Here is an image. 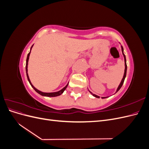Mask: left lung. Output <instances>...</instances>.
<instances>
[{
	"mask_svg": "<svg viewBox=\"0 0 149 149\" xmlns=\"http://www.w3.org/2000/svg\"><path fill=\"white\" fill-rule=\"evenodd\" d=\"M121 49H122V52H123V55H124V58L125 70H124V73L123 78V79H122V80H121V82H120V84L119 85V86H118V89H117V90H116V93L119 91V90L120 89V88L122 87V86H123V83H124V79H125V76H126V73H127V64H126V58H125V55L124 54V49H123V46H121ZM89 91V93H91V94H92V95H93V96L96 97H97V98H100V96H97V95H96V94H93V93H92L91 91ZM106 97H101V98H102V99H104V98H106Z\"/></svg>",
	"mask_w": 149,
	"mask_h": 149,
	"instance_id": "1",
	"label": "left lung"
}]
</instances>
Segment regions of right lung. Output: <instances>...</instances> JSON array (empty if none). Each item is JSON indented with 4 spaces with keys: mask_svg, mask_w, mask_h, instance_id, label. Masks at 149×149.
Segmentation results:
<instances>
[{
    "mask_svg": "<svg viewBox=\"0 0 149 149\" xmlns=\"http://www.w3.org/2000/svg\"><path fill=\"white\" fill-rule=\"evenodd\" d=\"M33 46V45L32 46H31V48H30V51L29 53L28 54L27 58H26V66H25V69H26V76H27V79H28L29 82L30 83V85L31 86V87H32V88L34 89L35 91L36 92H37V93H38V94H40V95L43 96H47V97H56V96L61 95V94L64 92V91L66 89V88H67L68 85V83H68V84L65 86V87H64L62 89H61L60 91H57V92H53V93H43V92H42V91H39V90H38L37 88H35L33 86V84H31V81H30V79H29V74H28V62H29V56H30V52H31V48H32Z\"/></svg>",
    "mask_w": 149,
    "mask_h": 149,
    "instance_id": "right-lung-1",
    "label": "right lung"
}]
</instances>
